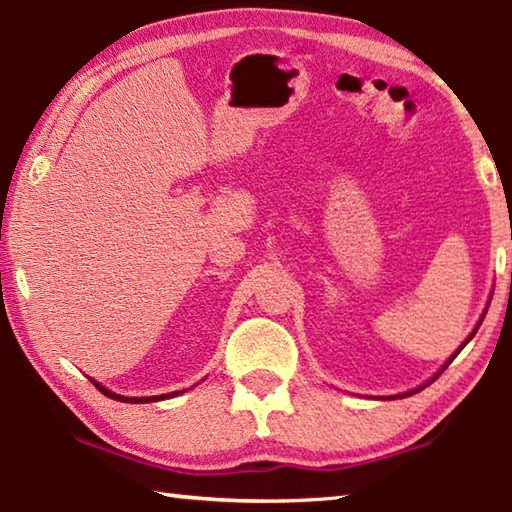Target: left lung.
I'll return each instance as SVG.
<instances>
[{"instance_id":"8db88e82","label":"left lung","mask_w":512,"mask_h":512,"mask_svg":"<svg viewBox=\"0 0 512 512\" xmlns=\"http://www.w3.org/2000/svg\"><path fill=\"white\" fill-rule=\"evenodd\" d=\"M474 334H476V329H474V332H472V336H474ZM472 336H470V339H472ZM470 339H467V341H470ZM467 341H465V343H467ZM465 343L461 345V350L465 348ZM456 354H458V352H456ZM456 354H454V357H456ZM454 357H452V359H449V361H454ZM445 368H447V366H445ZM440 372H443V370H440ZM433 379H436V377H433ZM415 393H418V391H415ZM409 395H413V393H409ZM402 397H404V395H402Z\"/></svg>"}]
</instances>
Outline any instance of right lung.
Instances as JSON below:
<instances>
[{"instance_id":"right-lung-1","label":"right lung","mask_w":512,"mask_h":512,"mask_svg":"<svg viewBox=\"0 0 512 512\" xmlns=\"http://www.w3.org/2000/svg\"><path fill=\"white\" fill-rule=\"evenodd\" d=\"M94 386L99 388V391L106 395V397H112V400H119V402H133V404H142V402H153V400H164V397H169V395H178V393H169V395H155V397H124V395H115L112 391H108V388H103V386H99L97 381H94Z\"/></svg>"}]
</instances>
